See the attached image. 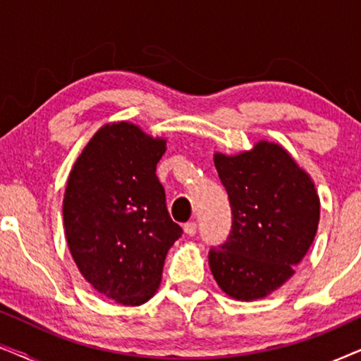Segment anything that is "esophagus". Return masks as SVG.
<instances>
[{
	"label": "esophagus",
	"instance_id": "1",
	"mask_svg": "<svg viewBox=\"0 0 361 361\" xmlns=\"http://www.w3.org/2000/svg\"><path fill=\"white\" fill-rule=\"evenodd\" d=\"M184 231H185V235L194 236L195 231H197V224H195V221H189V224H185L184 225Z\"/></svg>",
	"mask_w": 361,
	"mask_h": 361
}]
</instances>
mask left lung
Here are the masks:
<instances>
[{
  "mask_svg": "<svg viewBox=\"0 0 361 361\" xmlns=\"http://www.w3.org/2000/svg\"><path fill=\"white\" fill-rule=\"evenodd\" d=\"M214 162L231 207V231L209 251L216 284L236 300L269 295L294 274L317 233L320 200L310 176L276 142Z\"/></svg>",
  "mask_w": 361,
  "mask_h": 361,
  "instance_id": "obj_1",
  "label": "left lung"
}]
</instances>
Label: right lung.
<instances>
[{"label": "right lung", "mask_w": 361, "mask_h": 361, "mask_svg": "<svg viewBox=\"0 0 361 361\" xmlns=\"http://www.w3.org/2000/svg\"><path fill=\"white\" fill-rule=\"evenodd\" d=\"M166 140L133 123L102 126L77 157L63 194L72 258L98 293L141 305L161 284L167 251L182 235L156 166Z\"/></svg>", "instance_id": "right-lung-1"}]
</instances>
